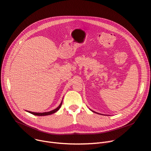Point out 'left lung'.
I'll return each instance as SVG.
<instances>
[{
	"mask_svg": "<svg viewBox=\"0 0 151 151\" xmlns=\"http://www.w3.org/2000/svg\"><path fill=\"white\" fill-rule=\"evenodd\" d=\"M93 112H94V113H96V112H95V111H93Z\"/></svg>",
	"mask_w": 151,
	"mask_h": 151,
	"instance_id": "1",
	"label": "left lung"
}]
</instances>
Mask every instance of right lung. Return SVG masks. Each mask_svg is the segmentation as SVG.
<instances>
[{
	"label": "right lung",
	"instance_id": "1",
	"mask_svg": "<svg viewBox=\"0 0 151 151\" xmlns=\"http://www.w3.org/2000/svg\"><path fill=\"white\" fill-rule=\"evenodd\" d=\"M62 100L60 103V104L59 105V106L57 108H55L52 111H49V112H45V113H34V112H31V111H27V112H29V113L30 114H32L34 115H35V116H47V115H50V114H52L55 112H57L60 109V108L62 106Z\"/></svg>",
	"mask_w": 151,
	"mask_h": 151
}]
</instances>
